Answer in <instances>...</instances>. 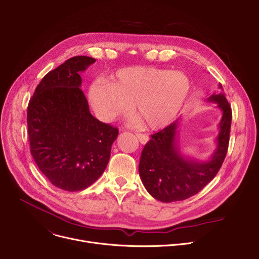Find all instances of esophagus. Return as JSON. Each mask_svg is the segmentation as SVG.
<instances>
[{"label":"esophagus","instance_id":"obj_1","mask_svg":"<svg viewBox=\"0 0 259 259\" xmlns=\"http://www.w3.org/2000/svg\"><path fill=\"white\" fill-rule=\"evenodd\" d=\"M136 136H137V139H139V141L141 142V144H143V145L147 144V143H148V141H149V137H148L146 134L136 133Z\"/></svg>","mask_w":259,"mask_h":259}]
</instances>
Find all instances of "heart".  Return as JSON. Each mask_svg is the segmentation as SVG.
I'll return each mask as SVG.
<instances>
[{"label": "heart", "instance_id": "1", "mask_svg": "<svg viewBox=\"0 0 259 259\" xmlns=\"http://www.w3.org/2000/svg\"><path fill=\"white\" fill-rule=\"evenodd\" d=\"M191 81L181 72L153 66H130L108 80H97L89 90L90 104L96 116L109 123L134 109L152 130L173 122L188 97Z\"/></svg>", "mask_w": 259, "mask_h": 259}]
</instances>
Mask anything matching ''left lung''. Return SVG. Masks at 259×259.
I'll return each mask as SVG.
<instances>
[{
    "label": "left lung",
    "mask_w": 259,
    "mask_h": 259,
    "mask_svg": "<svg viewBox=\"0 0 259 259\" xmlns=\"http://www.w3.org/2000/svg\"><path fill=\"white\" fill-rule=\"evenodd\" d=\"M219 89V93L207 98V102L215 103L222 111L217 147L208 160L195 159L181 151L179 119L151 135L142 152L139 170L144 186L153 198L163 203L188 199L207 185L221 168L228 150L232 112L222 84Z\"/></svg>",
    "instance_id": "8db88e82"
}]
</instances>
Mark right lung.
Wrapping results in <instances>:
<instances>
[{
    "mask_svg": "<svg viewBox=\"0 0 259 259\" xmlns=\"http://www.w3.org/2000/svg\"><path fill=\"white\" fill-rule=\"evenodd\" d=\"M96 62L76 56L49 72L27 110L31 155L56 187L79 192L104 173L118 130L90 111L80 74Z\"/></svg>",
    "mask_w": 259,
    "mask_h": 259,
    "instance_id": "right-lung-1",
    "label": "right lung"
}]
</instances>
